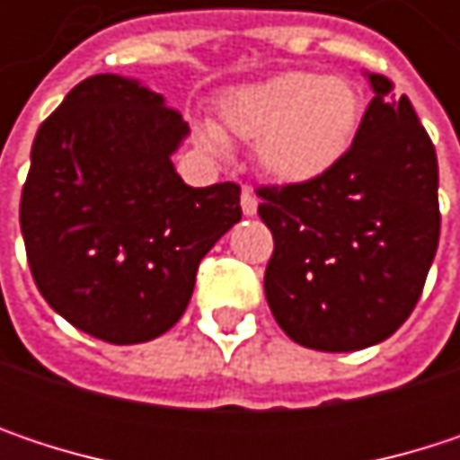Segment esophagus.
<instances>
[{"label":"esophagus","mask_w":460,"mask_h":460,"mask_svg":"<svg viewBox=\"0 0 460 460\" xmlns=\"http://www.w3.org/2000/svg\"><path fill=\"white\" fill-rule=\"evenodd\" d=\"M239 205H242V213L244 216H255L258 213V197H255V191L252 189H242Z\"/></svg>","instance_id":"esophagus-1"}]
</instances>
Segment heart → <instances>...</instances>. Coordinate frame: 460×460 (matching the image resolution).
Returning a JSON list of instances; mask_svg holds the SVG:
<instances>
[{
	"label": "heart",
	"mask_w": 460,
	"mask_h": 460,
	"mask_svg": "<svg viewBox=\"0 0 460 460\" xmlns=\"http://www.w3.org/2000/svg\"><path fill=\"white\" fill-rule=\"evenodd\" d=\"M216 111L218 125L199 128L208 148L226 151V136L255 143V164L269 181L309 186L349 156L365 122V95L346 76L290 68L224 90Z\"/></svg>",
	"instance_id": "b5f03b06"
}]
</instances>
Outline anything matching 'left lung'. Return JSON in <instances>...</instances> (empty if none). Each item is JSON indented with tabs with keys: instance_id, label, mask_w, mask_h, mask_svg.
<instances>
[{
	"instance_id": "1",
	"label": "left lung",
	"mask_w": 460,
	"mask_h": 460,
	"mask_svg": "<svg viewBox=\"0 0 460 460\" xmlns=\"http://www.w3.org/2000/svg\"><path fill=\"white\" fill-rule=\"evenodd\" d=\"M373 101L349 156L317 183L261 186L274 236L263 290L301 346L357 351L386 341L415 309L439 242L437 151L408 95L365 74Z\"/></svg>"
}]
</instances>
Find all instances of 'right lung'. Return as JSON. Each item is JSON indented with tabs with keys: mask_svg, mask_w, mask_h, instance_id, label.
I'll use <instances>...</instances> for the list:
<instances>
[{
	"mask_svg": "<svg viewBox=\"0 0 460 460\" xmlns=\"http://www.w3.org/2000/svg\"><path fill=\"white\" fill-rule=\"evenodd\" d=\"M183 117L138 79L95 74L31 146L21 231L34 282L74 327L143 343L183 317L199 261L242 218L239 186L194 189L172 154Z\"/></svg>",
	"mask_w": 460,
	"mask_h": 460,
	"instance_id": "add662e5",
	"label": "right lung"
}]
</instances>
